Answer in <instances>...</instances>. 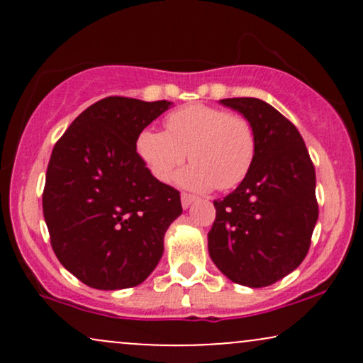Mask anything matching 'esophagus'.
I'll use <instances>...</instances> for the list:
<instances>
[{"mask_svg": "<svg viewBox=\"0 0 363 363\" xmlns=\"http://www.w3.org/2000/svg\"><path fill=\"white\" fill-rule=\"evenodd\" d=\"M194 196L193 194H187V193H182L181 194V203H182V208H189L191 203L194 201Z\"/></svg>", "mask_w": 363, "mask_h": 363, "instance_id": "1", "label": "esophagus"}]
</instances>
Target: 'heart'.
Masks as SVG:
<instances>
[{
  "label": "heart",
  "instance_id": "heart-1",
  "mask_svg": "<svg viewBox=\"0 0 363 363\" xmlns=\"http://www.w3.org/2000/svg\"><path fill=\"white\" fill-rule=\"evenodd\" d=\"M167 131L143 129L136 150L158 181H167L187 158L193 165L177 174L187 189H232L247 176L256 157V133L242 116L193 104L170 112Z\"/></svg>",
  "mask_w": 363,
  "mask_h": 363
}]
</instances>
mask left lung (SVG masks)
Listing matches in <instances>:
<instances>
[{
    "mask_svg": "<svg viewBox=\"0 0 363 363\" xmlns=\"http://www.w3.org/2000/svg\"><path fill=\"white\" fill-rule=\"evenodd\" d=\"M220 104L252 124L256 157L239 187L213 201L208 251L228 280L261 289L307 256L319 215L315 170L298 129L273 106L252 97Z\"/></svg>",
    "mask_w": 363,
    "mask_h": 363,
    "instance_id": "1",
    "label": "left lung"
}]
</instances>
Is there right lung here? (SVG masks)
<instances>
[{
    "label": "right lung",
    "instance_id": "1",
    "mask_svg": "<svg viewBox=\"0 0 363 363\" xmlns=\"http://www.w3.org/2000/svg\"><path fill=\"white\" fill-rule=\"evenodd\" d=\"M167 101L106 97L91 104L54 145L43 194L52 251L97 290L143 283L164 254V235L182 213L181 194L150 172L136 152Z\"/></svg>",
    "mask_w": 363,
    "mask_h": 363
}]
</instances>
